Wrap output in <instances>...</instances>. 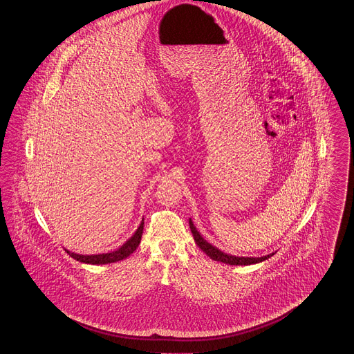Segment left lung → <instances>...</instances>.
<instances>
[{"label":"left lung","mask_w":354,"mask_h":354,"mask_svg":"<svg viewBox=\"0 0 354 354\" xmlns=\"http://www.w3.org/2000/svg\"><path fill=\"white\" fill-rule=\"evenodd\" d=\"M189 228H191V232L194 235L195 243L198 244V247L202 250L203 252L207 253L215 261H221V263L231 264V266H250V264H256V263L264 261V260L270 259V256L274 254V253H270V254L263 256V257H236V256H231V254L221 252L218 248L211 245L208 241H205L202 236H201V234L196 231V228L194 227V223L191 220H189Z\"/></svg>","instance_id":"1"}]
</instances>
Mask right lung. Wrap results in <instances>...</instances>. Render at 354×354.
<instances>
[{
  "instance_id": "1",
  "label": "right lung",
  "mask_w": 354,
  "mask_h": 354,
  "mask_svg": "<svg viewBox=\"0 0 354 354\" xmlns=\"http://www.w3.org/2000/svg\"><path fill=\"white\" fill-rule=\"evenodd\" d=\"M143 224H145V221L142 220V223H140V225L136 230L134 235L131 236L117 251H113V252L110 253H101V254H77V253L70 252L68 250H65V251L73 259H75V260H78L81 263H86V264L115 263V261L126 259L127 256H130L138 248V245L140 243V239H142V234H143Z\"/></svg>"
}]
</instances>
